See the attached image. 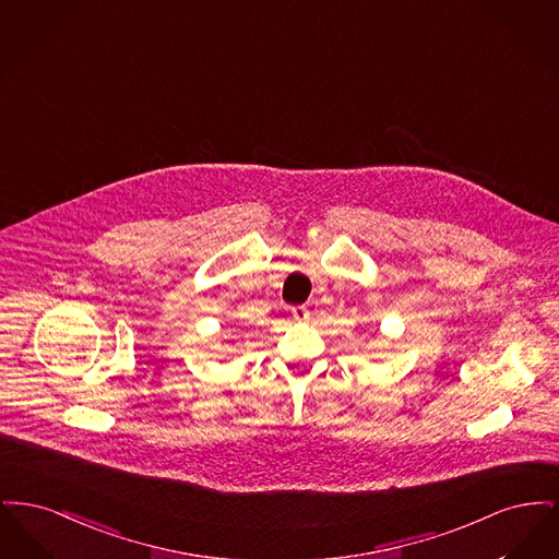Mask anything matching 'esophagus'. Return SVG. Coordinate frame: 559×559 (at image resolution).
I'll list each match as a JSON object with an SVG mask.
<instances>
[{"mask_svg":"<svg viewBox=\"0 0 559 559\" xmlns=\"http://www.w3.org/2000/svg\"><path fill=\"white\" fill-rule=\"evenodd\" d=\"M293 317H295V320H301V322H304V320L310 319V310H308L306 306H295V308H293Z\"/></svg>","mask_w":559,"mask_h":559,"instance_id":"obj_1","label":"esophagus"}]
</instances>
